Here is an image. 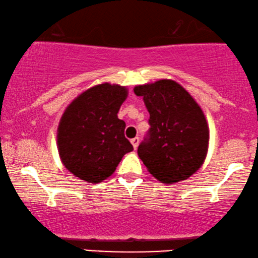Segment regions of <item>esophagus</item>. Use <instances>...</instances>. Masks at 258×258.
Returning a JSON list of instances; mask_svg holds the SVG:
<instances>
[{
    "mask_svg": "<svg viewBox=\"0 0 258 258\" xmlns=\"http://www.w3.org/2000/svg\"><path fill=\"white\" fill-rule=\"evenodd\" d=\"M130 142H132L134 149H137V147H139V143H140V139L139 137H135V139H133Z\"/></svg>",
    "mask_w": 258,
    "mask_h": 258,
    "instance_id": "34e87169",
    "label": "esophagus"
}]
</instances>
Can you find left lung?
<instances>
[{
    "mask_svg": "<svg viewBox=\"0 0 258 258\" xmlns=\"http://www.w3.org/2000/svg\"><path fill=\"white\" fill-rule=\"evenodd\" d=\"M150 114L149 139L137 154L148 171L165 184L195 174L206 161L209 125L191 95L174 80H158L134 88Z\"/></svg>",
    "mask_w": 258,
    "mask_h": 258,
    "instance_id": "obj_1",
    "label": "left lung"
}]
</instances>
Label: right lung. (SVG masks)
Masks as SVG:
<instances>
[{"label":"right lung","mask_w":258,"mask_h":258,"mask_svg":"<svg viewBox=\"0 0 258 258\" xmlns=\"http://www.w3.org/2000/svg\"><path fill=\"white\" fill-rule=\"evenodd\" d=\"M126 97L128 88L104 82L84 90L66 108L57 126V149L75 177L103 182L133 150L124 137L125 123L117 117Z\"/></svg>","instance_id":"1"}]
</instances>
